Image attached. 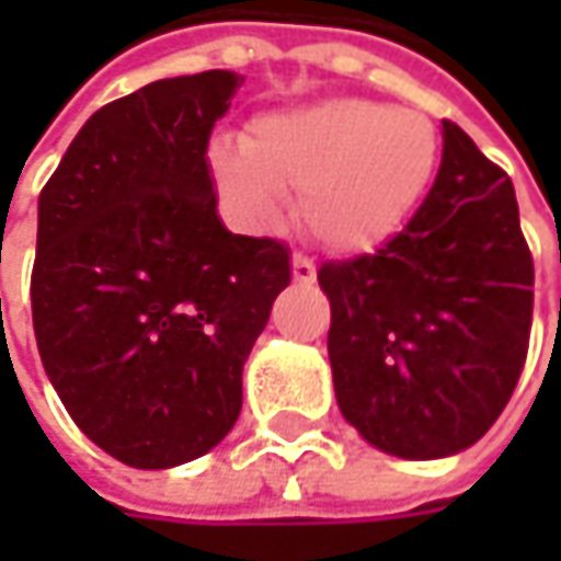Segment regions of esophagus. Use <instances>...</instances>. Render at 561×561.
I'll use <instances>...</instances> for the list:
<instances>
[{"label":"esophagus","mask_w":561,"mask_h":561,"mask_svg":"<svg viewBox=\"0 0 561 561\" xmlns=\"http://www.w3.org/2000/svg\"><path fill=\"white\" fill-rule=\"evenodd\" d=\"M293 280L296 284H314V265L306 255H293Z\"/></svg>","instance_id":"esophagus-1"}]
</instances>
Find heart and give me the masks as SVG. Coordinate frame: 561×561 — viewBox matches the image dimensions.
Masks as SVG:
<instances>
[{
    "label": "heart",
    "instance_id": "obj_1",
    "mask_svg": "<svg viewBox=\"0 0 561 561\" xmlns=\"http://www.w3.org/2000/svg\"><path fill=\"white\" fill-rule=\"evenodd\" d=\"M208 174L230 218L265 227L296 190V218L324 249L387 243L431 190L440 137L421 112L368 99H318L249 121L243 140L208 142Z\"/></svg>",
    "mask_w": 561,
    "mask_h": 561
}]
</instances>
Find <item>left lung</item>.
<instances>
[{"label": "left lung", "mask_w": 561, "mask_h": 561, "mask_svg": "<svg viewBox=\"0 0 561 561\" xmlns=\"http://www.w3.org/2000/svg\"><path fill=\"white\" fill-rule=\"evenodd\" d=\"M336 405L375 449L446 459L484 437L525 368L534 262L515 186L459 124L415 218L375 255L324 262Z\"/></svg>", "instance_id": "obj_1"}]
</instances>
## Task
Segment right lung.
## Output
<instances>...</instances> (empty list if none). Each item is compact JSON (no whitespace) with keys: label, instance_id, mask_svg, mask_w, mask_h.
I'll list each match as a JSON object with an SVG mask.
<instances>
[{"label":"right lung","instance_id":"obj_1","mask_svg":"<svg viewBox=\"0 0 561 561\" xmlns=\"http://www.w3.org/2000/svg\"><path fill=\"white\" fill-rule=\"evenodd\" d=\"M243 77H168L102 105L36 205L33 334L75 424L130 468L225 440L290 249L230 233L208 137Z\"/></svg>","mask_w":561,"mask_h":561}]
</instances>
